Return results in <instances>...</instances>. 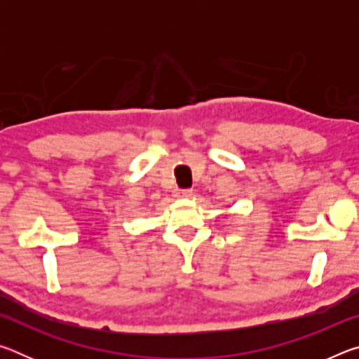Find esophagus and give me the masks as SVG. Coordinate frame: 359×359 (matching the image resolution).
Returning a JSON list of instances; mask_svg holds the SVG:
<instances>
[{
    "mask_svg": "<svg viewBox=\"0 0 359 359\" xmlns=\"http://www.w3.org/2000/svg\"><path fill=\"white\" fill-rule=\"evenodd\" d=\"M177 194L180 198H190V196H193V190L191 188H180Z\"/></svg>",
    "mask_w": 359,
    "mask_h": 359,
    "instance_id": "34e87169",
    "label": "esophagus"
}]
</instances>
